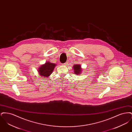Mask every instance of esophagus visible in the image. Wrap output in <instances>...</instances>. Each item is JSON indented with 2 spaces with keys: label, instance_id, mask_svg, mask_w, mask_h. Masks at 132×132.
Masks as SVG:
<instances>
[{
  "label": "esophagus",
  "instance_id": "34e87169",
  "mask_svg": "<svg viewBox=\"0 0 132 132\" xmlns=\"http://www.w3.org/2000/svg\"><path fill=\"white\" fill-rule=\"evenodd\" d=\"M68 62H65V63H63L62 64V65L63 66H67V65H68Z\"/></svg>",
  "mask_w": 132,
  "mask_h": 132
}]
</instances>
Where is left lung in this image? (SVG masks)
Masks as SVG:
<instances>
[{"label": "left lung", "mask_w": 132, "mask_h": 132, "mask_svg": "<svg viewBox=\"0 0 132 132\" xmlns=\"http://www.w3.org/2000/svg\"><path fill=\"white\" fill-rule=\"evenodd\" d=\"M74 69V72L75 75H79L81 74L82 72V69L81 65L80 64H75L73 66Z\"/></svg>", "instance_id": "left-lung-1"}]
</instances>
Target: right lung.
<instances>
[{
	"label": "right lung",
	"mask_w": 132,
	"mask_h": 132,
	"mask_svg": "<svg viewBox=\"0 0 132 132\" xmlns=\"http://www.w3.org/2000/svg\"><path fill=\"white\" fill-rule=\"evenodd\" d=\"M56 66L55 63H51L49 61L43 64L38 69V73L40 76L44 77H48L52 74L53 69Z\"/></svg>",
	"instance_id": "right-lung-1"
}]
</instances>
